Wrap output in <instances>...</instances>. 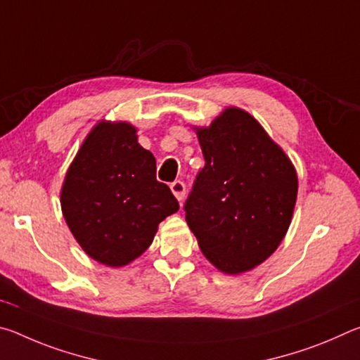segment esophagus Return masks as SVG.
Here are the masks:
<instances>
[{
	"mask_svg": "<svg viewBox=\"0 0 360 360\" xmlns=\"http://www.w3.org/2000/svg\"><path fill=\"white\" fill-rule=\"evenodd\" d=\"M172 192L174 193V197L179 200V202H182V200H184V197H186V184L184 182H182L181 179H176L174 182H172Z\"/></svg>",
	"mask_w": 360,
	"mask_h": 360,
	"instance_id": "1",
	"label": "esophagus"
}]
</instances>
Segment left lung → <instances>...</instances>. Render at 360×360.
<instances>
[{
  "instance_id": "8db88e82",
  "label": "left lung",
  "mask_w": 360,
  "mask_h": 360,
  "mask_svg": "<svg viewBox=\"0 0 360 360\" xmlns=\"http://www.w3.org/2000/svg\"><path fill=\"white\" fill-rule=\"evenodd\" d=\"M205 167L184 203L186 221L212 265L229 275L275 252L297 198L295 169L252 115L229 108L197 131Z\"/></svg>"
}]
</instances>
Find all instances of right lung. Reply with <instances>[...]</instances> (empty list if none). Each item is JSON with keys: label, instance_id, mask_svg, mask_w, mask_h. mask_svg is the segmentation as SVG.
<instances>
[{"label": "right lung", "instance_id": "add662e5", "mask_svg": "<svg viewBox=\"0 0 360 360\" xmlns=\"http://www.w3.org/2000/svg\"><path fill=\"white\" fill-rule=\"evenodd\" d=\"M129 124H98L85 139L62 188L65 221L90 257L127 265L154 240L157 225L179 210L155 178V158Z\"/></svg>", "mask_w": 360, "mask_h": 360}]
</instances>
